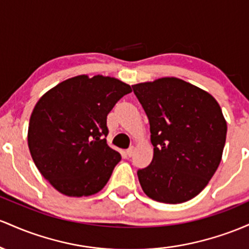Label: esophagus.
<instances>
[{"instance_id":"obj_1","label":"esophagus","mask_w":249,"mask_h":249,"mask_svg":"<svg viewBox=\"0 0 249 249\" xmlns=\"http://www.w3.org/2000/svg\"><path fill=\"white\" fill-rule=\"evenodd\" d=\"M125 153H127V155L129 156V158H132L133 154H134V147H130V148H128V149H127V152H125Z\"/></svg>"}]
</instances>
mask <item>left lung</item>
<instances>
[{"mask_svg": "<svg viewBox=\"0 0 249 249\" xmlns=\"http://www.w3.org/2000/svg\"><path fill=\"white\" fill-rule=\"evenodd\" d=\"M149 120L154 155L138 170L150 199L182 203L207 186L219 167L227 124L216 100L177 77L132 86Z\"/></svg>", "mask_w": 249, "mask_h": 249, "instance_id": "obj_1", "label": "left lung"}]
</instances>
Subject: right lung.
<instances>
[{"instance_id": "add662e5", "label": "right lung", "mask_w": 249, "mask_h": 249, "mask_svg": "<svg viewBox=\"0 0 249 249\" xmlns=\"http://www.w3.org/2000/svg\"><path fill=\"white\" fill-rule=\"evenodd\" d=\"M132 91L114 77H71L36 103L28 146L50 185L68 196H89L109 180L121 154L107 144V115Z\"/></svg>"}]
</instances>
